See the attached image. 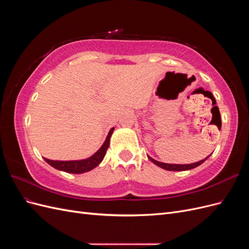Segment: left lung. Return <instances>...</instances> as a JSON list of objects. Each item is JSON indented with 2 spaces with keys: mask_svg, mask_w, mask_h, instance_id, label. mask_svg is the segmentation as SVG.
Listing matches in <instances>:
<instances>
[{
  "mask_svg": "<svg viewBox=\"0 0 249 249\" xmlns=\"http://www.w3.org/2000/svg\"><path fill=\"white\" fill-rule=\"evenodd\" d=\"M208 157H209V156H208ZM208 157L206 158V159L200 160V161H198V162H196V163L185 164V165H184V164H167V163L158 162V161L154 160L153 158H150V157H148V159H149L150 161H152L153 163H155L156 165H158V166H159V167L163 168V169H166V170H169V171H183V170H189V169L197 167L198 165L202 164L203 162H205V161L208 159Z\"/></svg>",
  "mask_w": 249,
  "mask_h": 249,
  "instance_id": "left-lung-1",
  "label": "left lung"
}]
</instances>
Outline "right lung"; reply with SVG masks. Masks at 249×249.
Here are the masks:
<instances>
[{
	"instance_id": "obj_1",
	"label": "right lung",
	"mask_w": 249,
	"mask_h": 249,
	"mask_svg": "<svg viewBox=\"0 0 249 249\" xmlns=\"http://www.w3.org/2000/svg\"><path fill=\"white\" fill-rule=\"evenodd\" d=\"M113 131H114V127H112V129L110 130L108 136H107L106 140H105L102 147L97 150V152L93 156L88 158V159H86V160L53 161V160L46 159V158H44V160H46V162L49 163L51 166H53L54 168H56L58 170L65 171V172H70V173H83V172L91 170L102 162L105 155H106V152H107V149L110 144V137H111Z\"/></svg>"
}]
</instances>
